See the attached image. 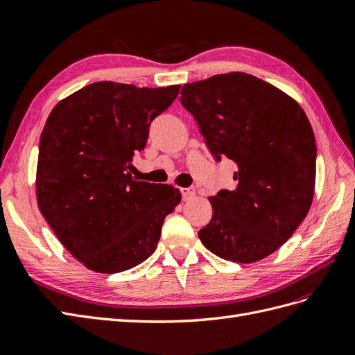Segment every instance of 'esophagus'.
<instances>
[{
	"label": "esophagus",
	"instance_id": "1",
	"mask_svg": "<svg viewBox=\"0 0 355 355\" xmlns=\"http://www.w3.org/2000/svg\"><path fill=\"white\" fill-rule=\"evenodd\" d=\"M180 192H182V198H184V201H188V200H191L192 197L196 196V188H194V187L182 188Z\"/></svg>",
	"mask_w": 355,
	"mask_h": 355
}]
</instances>
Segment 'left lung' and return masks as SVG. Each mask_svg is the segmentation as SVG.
Instances as JSON below:
<instances>
[{
	"instance_id": "1",
	"label": "left lung",
	"mask_w": 355,
	"mask_h": 355,
	"mask_svg": "<svg viewBox=\"0 0 355 355\" xmlns=\"http://www.w3.org/2000/svg\"><path fill=\"white\" fill-rule=\"evenodd\" d=\"M180 94L214 158L239 167L237 189L209 197L213 216L198 232L201 243L231 262L265 259L292 237L313 202V127L293 98L245 72L185 84Z\"/></svg>"
}]
</instances>
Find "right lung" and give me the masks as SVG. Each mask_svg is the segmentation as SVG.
<instances>
[{
    "label": "right lung",
    "instance_id": "add662e5",
    "mask_svg": "<svg viewBox=\"0 0 355 355\" xmlns=\"http://www.w3.org/2000/svg\"><path fill=\"white\" fill-rule=\"evenodd\" d=\"M180 85L139 89L99 81L62 99L40 139L37 201L65 249L85 268L114 274L151 256L182 194L136 180L128 168L149 125Z\"/></svg>",
    "mask_w": 355,
    "mask_h": 355
}]
</instances>
